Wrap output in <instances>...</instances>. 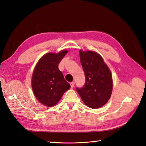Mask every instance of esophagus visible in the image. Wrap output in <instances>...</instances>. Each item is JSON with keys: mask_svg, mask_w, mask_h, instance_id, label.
Returning a JSON list of instances; mask_svg holds the SVG:
<instances>
[{"mask_svg": "<svg viewBox=\"0 0 146 146\" xmlns=\"http://www.w3.org/2000/svg\"><path fill=\"white\" fill-rule=\"evenodd\" d=\"M70 86H71V88H73L74 87V86H75V82H71L70 83Z\"/></svg>", "mask_w": 146, "mask_h": 146, "instance_id": "1", "label": "esophagus"}]
</instances>
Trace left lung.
Segmentation results:
<instances>
[{
	"label": "left lung",
	"instance_id": "8db88e82",
	"mask_svg": "<svg viewBox=\"0 0 146 146\" xmlns=\"http://www.w3.org/2000/svg\"><path fill=\"white\" fill-rule=\"evenodd\" d=\"M80 61L85 76V83L76 91L90 108L103 106L110 98L113 83L111 75L103 59L97 52L80 51Z\"/></svg>",
	"mask_w": 146,
	"mask_h": 146
}]
</instances>
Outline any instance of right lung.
Returning <instances> with one entry per match:
<instances>
[{"mask_svg":"<svg viewBox=\"0 0 146 146\" xmlns=\"http://www.w3.org/2000/svg\"><path fill=\"white\" fill-rule=\"evenodd\" d=\"M64 50L59 53L44 54L40 59L34 70L32 77L33 90L40 103L48 107L54 106L64 93L70 88L65 80L58 64L66 54Z\"/></svg>","mask_w":146,"mask_h":146,"instance_id":"right-lung-1","label":"right lung"}]
</instances>
